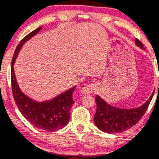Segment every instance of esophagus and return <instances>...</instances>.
Masks as SVG:
<instances>
[{"label": "esophagus", "mask_w": 159, "mask_h": 159, "mask_svg": "<svg viewBox=\"0 0 159 159\" xmlns=\"http://www.w3.org/2000/svg\"><path fill=\"white\" fill-rule=\"evenodd\" d=\"M94 90V85H92V84H89V85H86L85 86L81 88V94H90L93 92Z\"/></svg>", "instance_id": "obj_1"}]
</instances>
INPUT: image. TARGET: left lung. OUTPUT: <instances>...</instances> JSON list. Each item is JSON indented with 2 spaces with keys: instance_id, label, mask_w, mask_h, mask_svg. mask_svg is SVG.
Returning a JSON list of instances; mask_svg holds the SVG:
<instances>
[{
  "instance_id": "1",
  "label": "left lung",
  "mask_w": 159,
  "mask_h": 159,
  "mask_svg": "<svg viewBox=\"0 0 159 159\" xmlns=\"http://www.w3.org/2000/svg\"><path fill=\"white\" fill-rule=\"evenodd\" d=\"M135 44L144 49L143 44L138 39H135ZM153 95L154 94L151 96L143 105L133 109L115 108L107 104L99 96H96L97 111L94 116L96 126L104 132L109 134L120 133L128 130L136 124L143 116L151 103Z\"/></svg>"
}]
</instances>
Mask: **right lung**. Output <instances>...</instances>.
<instances>
[{"mask_svg":"<svg viewBox=\"0 0 159 159\" xmlns=\"http://www.w3.org/2000/svg\"><path fill=\"white\" fill-rule=\"evenodd\" d=\"M41 27H39L27 35L16 48L11 67L12 91L17 107L27 120L39 129L55 131L65 127L69 122L70 116V110L74 102L73 100V92L76 87L60 94L51 101L39 103L32 101L21 92L16 81L13 70L16 58L24 43L38 33Z\"/></svg>","mask_w":159,"mask_h":159,"instance_id":"right-lung-1","label":"right lung"}]
</instances>
